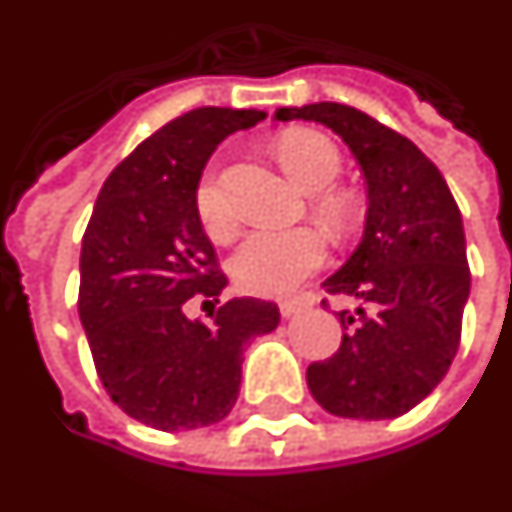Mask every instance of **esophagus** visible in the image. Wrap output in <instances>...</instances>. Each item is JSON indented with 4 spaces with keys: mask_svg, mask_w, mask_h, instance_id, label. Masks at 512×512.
Here are the masks:
<instances>
[{
    "mask_svg": "<svg viewBox=\"0 0 512 512\" xmlns=\"http://www.w3.org/2000/svg\"><path fill=\"white\" fill-rule=\"evenodd\" d=\"M313 302H316V299H313L310 293H305V296H296V299H285V302H280L282 318H291L296 316V313H302V310H307Z\"/></svg>",
    "mask_w": 512,
    "mask_h": 512,
    "instance_id": "obj_1",
    "label": "esophagus"
}]
</instances>
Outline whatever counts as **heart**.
<instances>
[{"label": "heart", "instance_id": "heart-1", "mask_svg": "<svg viewBox=\"0 0 512 512\" xmlns=\"http://www.w3.org/2000/svg\"><path fill=\"white\" fill-rule=\"evenodd\" d=\"M277 157L296 185L316 194V210L332 230H346L355 219V205L327 188L341 177V152L327 135L316 130H288L277 138ZM196 213L210 238L224 241L232 232V210L224 199L219 177L205 174L196 188ZM327 246L318 232L252 230L232 252L230 271L238 288L257 296H280L293 291L307 274L324 266Z\"/></svg>", "mask_w": 512, "mask_h": 512}]
</instances>
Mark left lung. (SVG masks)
<instances>
[{"instance_id":"obj_1","label":"left lung","mask_w":512,"mask_h":512,"mask_svg":"<svg viewBox=\"0 0 512 512\" xmlns=\"http://www.w3.org/2000/svg\"><path fill=\"white\" fill-rule=\"evenodd\" d=\"M274 119L330 127L355 155L368 196L360 244L321 282L355 307L338 313L341 349L307 366V388L332 416H402L457 355L471 288L460 210L430 157L355 107H280Z\"/></svg>"}]
</instances>
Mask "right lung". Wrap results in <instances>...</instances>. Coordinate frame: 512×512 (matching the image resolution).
Instances as JSON below:
<instances>
[{"instance_id":"add662e5","label":"right lung","mask_w":512,"mask_h":512,"mask_svg":"<svg viewBox=\"0 0 512 512\" xmlns=\"http://www.w3.org/2000/svg\"><path fill=\"white\" fill-rule=\"evenodd\" d=\"M266 119L263 110L196 107L124 157L99 191L82 235L80 321L110 399L163 432L227 416L241 391L246 343L277 330L274 302L238 296L213 321L185 316L227 277L196 213V188L216 146Z\"/></svg>"}]
</instances>
